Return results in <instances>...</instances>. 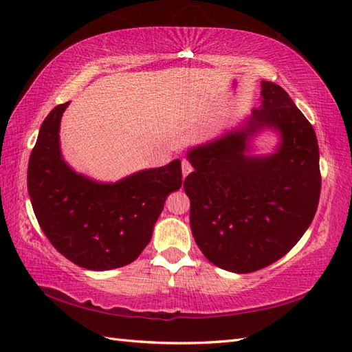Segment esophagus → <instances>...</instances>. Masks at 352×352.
Here are the masks:
<instances>
[{
  "label": "esophagus",
  "mask_w": 352,
  "mask_h": 352,
  "mask_svg": "<svg viewBox=\"0 0 352 352\" xmlns=\"http://www.w3.org/2000/svg\"><path fill=\"white\" fill-rule=\"evenodd\" d=\"M182 170H183V177H188L192 172V164L189 160H183L182 162Z\"/></svg>",
  "instance_id": "obj_1"
}]
</instances>
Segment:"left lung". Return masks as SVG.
<instances>
[{
    "instance_id": "8db88e82",
    "label": "left lung",
    "mask_w": 352,
    "mask_h": 352,
    "mask_svg": "<svg viewBox=\"0 0 352 352\" xmlns=\"http://www.w3.org/2000/svg\"><path fill=\"white\" fill-rule=\"evenodd\" d=\"M261 107L248 129L192 149L186 177L190 228L208 261L248 274L275 263L294 248L315 218L320 195L315 130L287 92L261 81ZM260 126L282 133L279 151L245 156L248 134Z\"/></svg>"
}]
</instances>
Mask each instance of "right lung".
<instances>
[{"label": "right lung", "instance_id": "1", "mask_svg": "<svg viewBox=\"0 0 352 352\" xmlns=\"http://www.w3.org/2000/svg\"><path fill=\"white\" fill-rule=\"evenodd\" d=\"M69 102L50 111L30 154L27 186L36 219L72 263L107 271L136 260L151 241L164 199L182 188V162L136 172L115 184L95 183L62 159L58 129Z\"/></svg>", "mask_w": 352, "mask_h": 352}]
</instances>
